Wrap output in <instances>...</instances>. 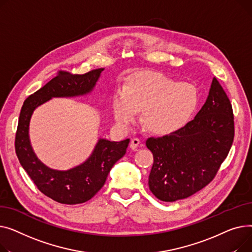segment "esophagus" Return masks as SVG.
Masks as SVG:
<instances>
[{
    "mask_svg": "<svg viewBox=\"0 0 252 252\" xmlns=\"http://www.w3.org/2000/svg\"><path fill=\"white\" fill-rule=\"evenodd\" d=\"M139 143H140V139L139 138H136V137L132 138L131 142H130L131 150H136L137 147H138V145H139Z\"/></svg>",
    "mask_w": 252,
    "mask_h": 252,
    "instance_id": "obj_1",
    "label": "esophagus"
}]
</instances>
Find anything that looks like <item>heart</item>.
Masks as SVG:
<instances>
[{
  "label": "heart",
  "instance_id": "heart-1",
  "mask_svg": "<svg viewBox=\"0 0 252 252\" xmlns=\"http://www.w3.org/2000/svg\"><path fill=\"white\" fill-rule=\"evenodd\" d=\"M196 88L186 82H177L158 72L141 71L132 74L123 90H117L112 109L117 123L127 127L142 111V123L158 134L182 127L198 106Z\"/></svg>",
  "mask_w": 252,
  "mask_h": 252
}]
</instances>
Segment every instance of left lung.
Segmentation results:
<instances>
[{"label": "left lung", "instance_id": "obj_1", "mask_svg": "<svg viewBox=\"0 0 252 252\" xmlns=\"http://www.w3.org/2000/svg\"><path fill=\"white\" fill-rule=\"evenodd\" d=\"M234 115L229 97L214 77L201 110L184 127L162 137H151L154 155L149 186L161 201L186 198L210 184L234 140Z\"/></svg>", "mask_w": 252, "mask_h": 252}]
</instances>
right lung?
I'll return each instance as SVG.
<instances>
[{
	"instance_id": "add662e5",
	"label": "right lung",
	"mask_w": 252,
	"mask_h": 252,
	"mask_svg": "<svg viewBox=\"0 0 252 252\" xmlns=\"http://www.w3.org/2000/svg\"><path fill=\"white\" fill-rule=\"evenodd\" d=\"M102 70L94 69L81 75L59 71L52 80L29 95L22 106L15 136V151L37 189L57 202L77 204L93 198L105 184L115 162L125 155L130 139L120 142L99 139L93 155L82 165L68 171H56L40 162L32 149L28 137L31 117L36 107L52 97L91 93Z\"/></svg>"
}]
</instances>
